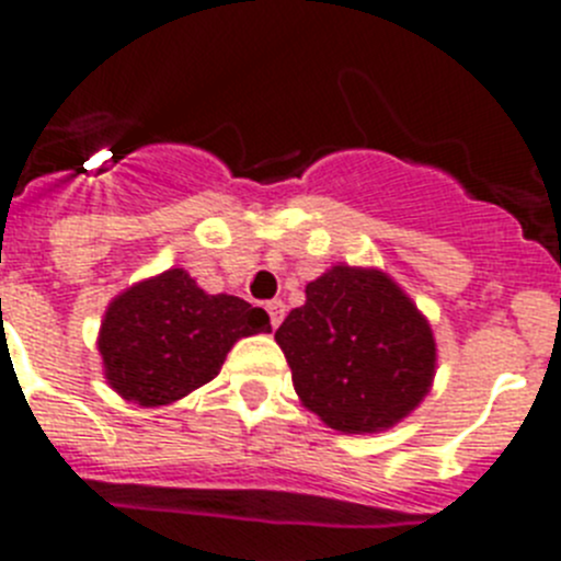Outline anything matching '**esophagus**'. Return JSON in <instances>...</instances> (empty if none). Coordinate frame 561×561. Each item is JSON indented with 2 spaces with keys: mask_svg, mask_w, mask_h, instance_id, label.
<instances>
[{
  "mask_svg": "<svg viewBox=\"0 0 561 561\" xmlns=\"http://www.w3.org/2000/svg\"><path fill=\"white\" fill-rule=\"evenodd\" d=\"M266 314H270L272 329H277V325L284 323V314H286L284 300H270V304H266Z\"/></svg>",
  "mask_w": 561,
  "mask_h": 561,
  "instance_id": "obj_1",
  "label": "esophagus"
}]
</instances>
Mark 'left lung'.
I'll return each mask as SVG.
<instances>
[{
    "label": "left lung",
    "mask_w": 561,
    "mask_h": 561,
    "mask_svg": "<svg viewBox=\"0 0 561 561\" xmlns=\"http://www.w3.org/2000/svg\"><path fill=\"white\" fill-rule=\"evenodd\" d=\"M297 396L329 427L379 433L427 396L435 340L410 297L376 270L334 266L275 331Z\"/></svg>",
    "instance_id": "left-lung-1"
}]
</instances>
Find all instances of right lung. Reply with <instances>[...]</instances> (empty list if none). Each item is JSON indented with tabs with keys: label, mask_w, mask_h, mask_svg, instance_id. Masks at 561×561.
<instances>
[{
	"label": "right lung",
	"mask_w": 561,
	"mask_h": 561,
	"mask_svg": "<svg viewBox=\"0 0 561 561\" xmlns=\"http://www.w3.org/2000/svg\"><path fill=\"white\" fill-rule=\"evenodd\" d=\"M270 331L264 309L232 295H207L185 270H168L114 297L101 325L106 379L142 408L202 388L236 340Z\"/></svg>",
	"instance_id": "1"
}]
</instances>
